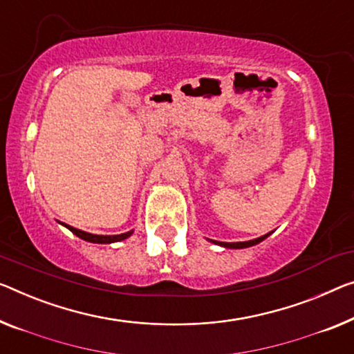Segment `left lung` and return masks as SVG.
<instances>
[{
  "instance_id": "1",
  "label": "left lung",
  "mask_w": 354,
  "mask_h": 354,
  "mask_svg": "<svg viewBox=\"0 0 354 354\" xmlns=\"http://www.w3.org/2000/svg\"><path fill=\"white\" fill-rule=\"evenodd\" d=\"M268 235H270V234L262 235V236H259V239H254V240H250V241H239V243H224V241H214V240H211V241H213V243H216V245L224 246V248H232V250H240V248H248V246H254L257 243H261V241L266 240Z\"/></svg>"
}]
</instances>
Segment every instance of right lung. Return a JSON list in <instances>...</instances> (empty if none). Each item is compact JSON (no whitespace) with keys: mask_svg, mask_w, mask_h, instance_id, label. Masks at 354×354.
Returning a JSON list of instances; mask_svg holds the SVG:
<instances>
[{"mask_svg":"<svg viewBox=\"0 0 354 354\" xmlns=\"http://www.w3.org/2000/svg\"><path fill=\"white\" fill-rule=\"evenodd\" d=\"M66 227L70 229L76 236H79V239L91 241V243H114V241L129 239V236L133 234V230H130V232H125V234H120V235H93V234H87V232H84V230L71 227V225H66Z\"/></svg>","mask_w":354,"mask_h":354,"instance_id":"1","label":"right lung"}]
</instances>
